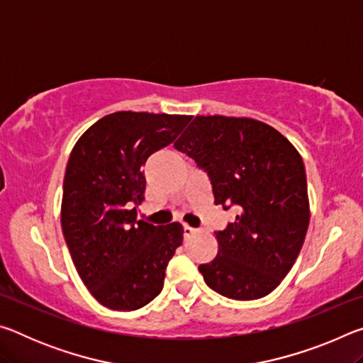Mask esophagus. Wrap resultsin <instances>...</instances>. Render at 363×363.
Segmentation results:
<instances>
[{
  "label": "esophagus",
  "instance_id": "obj_1",
  "mask_svg": "<svg viewBox=\"0 0 363 363\" xmlns=\"http://www.w3.org/2000/svg\"><path fill=\"white\" fill-rule=\"evenodd\" d=\"M199 232V229H194V227H190V225H184V233H186V235H192V233H196Z\"/></svg>",
  "mask_w": 363,
  "mask_h": 363
}]
</instances>
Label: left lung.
<instances>
[{
	"instance_id": "1",
	"label": "left lung",
	"mask_w": 363,
	"mask_h": 363,
	"mask_svg": "<svg viewBox=\"0 0 363 363\" xmlns=\"http://www.w3.org/2000/svg\"><path fill=\"white\" fill-rule=\"evenodd\" d=\"M174 147L211 179L214 203L235 205V220L216 232L218 255L199 270L225 298L267 296L303 248L311 210L303 158L284 134L247 116L199 115Z\"/></svg>"
}]
</instances>
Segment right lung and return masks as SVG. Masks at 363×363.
Wrapping results in <instances>:
<instances>
[{
    "label": "right lung",
    "instance_id": "1",
    "mask_svg": "<svg viewBox=\"0 0 363 363\" xmlns=\"http://www.w3.org/2000/svg\"><path fill=\"white\" fill-rule=\"evenodd\" d=\"M192 116L115 112L77 140L64 177L60 223L77 272L112 311H136L163 288L184 229L136 220L144 201L143 167L169 145Z\"/></svg>",
    "mask_w": 363,
    "mask_h": 363
}]
</instances>
